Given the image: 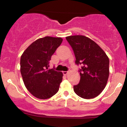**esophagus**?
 I'll list each match as a JSON object with an SVG mask.
<instances>
[{"label":"esophagus","mask_w":127,"mask_h":127,"mask_svg":"<svg viewBox=\"0 0 127 127\" xmlns=\"http://www.w3.org/2000/svg\"><path fill=\"white\" fill-rule=\"evenodd\" d=\"M68 71H63V72H62L64 75H66V74H68Z\"/></svg>","instance_id":"34e87169"}]
</instances>
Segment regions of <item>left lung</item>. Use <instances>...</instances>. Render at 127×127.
I'll list each match as a JSON object with an SVG mask.
<instances>
[{
	"mask_svg": "<svg viewBox=\"0 0 127 127\" xmlns=\"http://www.w3.org/2000/svg\"><path fill=\"white\" fill-rule=\"evenodd\" d=\"M66 39L75 56L79 69L80 83L74 86L78 96L90 99L96 97L106 87L109 75V59L105 52L95 41L84 35H71Z\"/></svg>",
	"mask_w": 127,
	"mask_h": 127,
	"instance_id": "left-lung-1",
	"label": "left lung"
}]
</instances>
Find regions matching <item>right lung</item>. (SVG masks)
<instances>
[{"label": "right lung", "mask_w": 127, "mask_h": 127, "mask_svg": "<svg viewBox=\"0 0 127 127\" xmlns=\"http://www.w3.org/2000/svg\"><path fill=\"white\" fill-rule=\"evenodd\" d=\"M61 37H45L31 43L22 53L21 74L27 90L40 99L50 98L58 92L63 74L49 69L52 55L62 42Z\"/></svg>", "instance_id": "obj_1"}]
</instances>
